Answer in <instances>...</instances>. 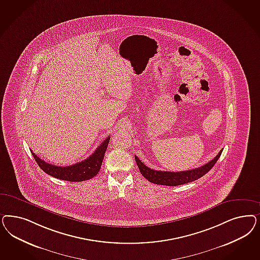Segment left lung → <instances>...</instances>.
Returning a JSON list of instances; mask_svg holds the SVG:
<instances>
[{
    "instance_id": "8db88e82",
    "label": "left lung",
    "mask_w": 260,
    "mask_h": 260,
    "mask_svg": "<svg viewBox=\"0 0 260 260\" xmlns=\"http://www.w3.org/2000/svg\"><path fill=\"white\" fill-rule=\"evenodd\" d=\"M222 150L216 155L214 159L210 160L208 164L202 166L200 168H194L186 171H180V172H171V171H160V170H154L143 165L142 160L139 159L137 156H135L136 162L138 165V168L140 169L142 175L145 179H147L149 182L153 184H161V185H170L175 186L180 184H187L193 182L195 180H198L199 178L204 176L210 171L213 166L216 164L219 157L221 156Z\"/></svg>"
}]
</instances>
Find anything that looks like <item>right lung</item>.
<instances>
[{"label":"right lung","mask_w":260,"mask_h":260,"mask_svg":"<svg viewBox=\"0 0 260 260\" xmlns=\"http://www.w3.org/2000/svg\"><path fill=\"white\" fill-rule=\"evenodd\" d=\"M109 141L110 138L105 139L89 158L69 167H57L50 165L36 156L32 151L31 154L37 165L50 176L68 182H82L92 179V177L99 173Z\"/></svg>","instance_id":"right-lung-1"}]
</instances>
